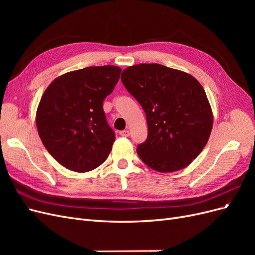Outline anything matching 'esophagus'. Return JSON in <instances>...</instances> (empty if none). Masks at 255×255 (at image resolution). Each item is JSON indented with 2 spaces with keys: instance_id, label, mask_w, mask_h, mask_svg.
Listing matches in <instances>:
<instances>
[{
  "instance_id": "1",
  "label": "esophagus",
  "mask_w": 255,
  "mask_h": 255,
  "mask_svg": "<svg viewBox=\"0 0 255 255\" xmlns=\"http://www.w3.org/2000/svg\"><path fill=\"white\" fill-rule=\"evenodd\" d=\"M120 135L122 136V137H128V136H129V132L128 129H125V130H121L120 132Z\"/></svg>"
}]
</instances>
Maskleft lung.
<instances>
[{"label": "left lung", "instance_id": "left-lung-1", "mask_svg": "<svg viewBox=\"0 0 255 255\" xmlns=\"http://www.w3.org/2000/svg\"><path fill=\"white\" fill-rule=\"evenodd\" d=\"M122 84L143 109L148 138L137 146L143 163L158 172L187 167L205 146L213 113L194 76L159 64L128 67Z\"/></svg>", "mask_w": 255, "mask_h": 255}]
</instances>
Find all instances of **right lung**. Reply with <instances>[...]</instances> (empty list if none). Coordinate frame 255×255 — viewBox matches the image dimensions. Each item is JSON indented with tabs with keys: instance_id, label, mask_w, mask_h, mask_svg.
<instances>
[{
	"instance_id": "1",
	"label": "right lung",
	"mask_w": 255,
	"mask_h": 255,
	"mask_svg": "<svg viewBox=\"0 0 255 255\" xmlns=\"http://www.w3.org/2000/svg\"><path fill=\"white\" fill-rule=\"evenodd\" d=\"M116 66L87 67L65 73L45 89L36 113V127L45 149L60 165L87 172L103 164L113 148L104 99L118 83Z\"/></svg>"
}]
</instances>
